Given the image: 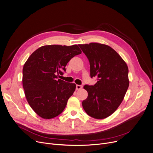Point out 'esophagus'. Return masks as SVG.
<instances>
[{
    "label": "esophagus",
    "mask_w": 153,
    "mask_h": 153,
    "mask_svg": "<svg viewBox=\"0 0 153 153\" xmlns=\"http://www.w3.org/2000/svg\"><path fill=\"white\" fill-rule=\"evenodd\" d=\"M82 88V85H76V90H80Z\"/></svg>",
    "instance_id": "34e87169"
}]
</instances>
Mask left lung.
Masks as SVG:
<instances>
[{
    "mask_svg": "<svg viewBox=\"0 0 153 153\" xmlns=\"http://www.w3.org/2000/svg\"><path fill=\"white\" fill-rule=\"evenodd\" d=\"M79 46L90 62L91 77L98 79L94 85L84 86L88 97L82 101L83 108L94 118H105L118 108L129 87L128 66L107 45L91 43Z\"/></svg>",
    "mask_w": 153,
    "mask_h": 153,
    "instance_id": "1",
    "label": "left lung"
}]
</instances>
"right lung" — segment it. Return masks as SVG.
Masks as SVG:
<instances>
[{"instance_id": "obj_1", "label": "right lung", "mask_w": 153, "mask_h": 153, "mask_svg": "<svg viewBox=\"0 0 153 153\" xmlns=\"http://www.w3.org/2000/svg\"><path fill=\"white\" fill-rule=\"evenodd\" d=\"M81 50L76 45L67 46H41L25 63L22 69V85L27 102L41 118L51 119L65 109L76 84L58 77L66 71L65 66Z\"/></svg>"}]
</instances>
